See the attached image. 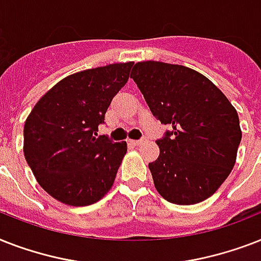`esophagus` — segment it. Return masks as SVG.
I'll list each match as a JSON object with an SVG mask.
<instances>
[{
  "instance_id": "obj_1",
  "label": "esophagus",
  "mask_w": 261,
  "mask_h": 261,
  "mask_svg": "<svg viewBox=\"0 0 261 261\" xmlns=\"http://www.w3.org/2000/svg\"><path fill=\"white\" fill-rule=\"evenodd\" d=\"M128 142H130L131 145H134V146H139V145H142L143 142H146V137H143V138L141 139H130Z\"/></svg>"
}]
</instances>
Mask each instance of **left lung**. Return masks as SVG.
Instances as JSON below:
<instances>
[{
	"instance_id": "1",
	"label": "left lung",
	"mask_w": 261,
	"mask_h": 261,
	"mask_svg": "<svg viewBox=\"0 0 261 261\" xmlns=\"http://www.w3.org/2000/svg\"><path fill=\"white\" fill-rule=\"evenodd\" d=\"M131 79L153 116L172 127L155 141L160 155L149 164L155 190L182 206L210 198L236 164L243 137L236 108L207 77L181 65L138 62Z\"/></svg>"
}]
</instances>
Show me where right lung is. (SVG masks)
<instances>
[{
    "mask_svg": "<svg viewBox=\"0 0 261 261\" xmlns=\"http://www.w3.org/2000/svg\"><path fill=\"white\" fill-rule=\"evenodd\" d=\"M133 65L112 63L67 75L28 115L24 155L40 187L59 202L88 206L114 184L127 143L97 137V131Z\"/></svg>",
    "mask_w": 261,
    "mask_h": 261,
    "instance_id": "1",
    "label": "right lung"
}]
</instances>
